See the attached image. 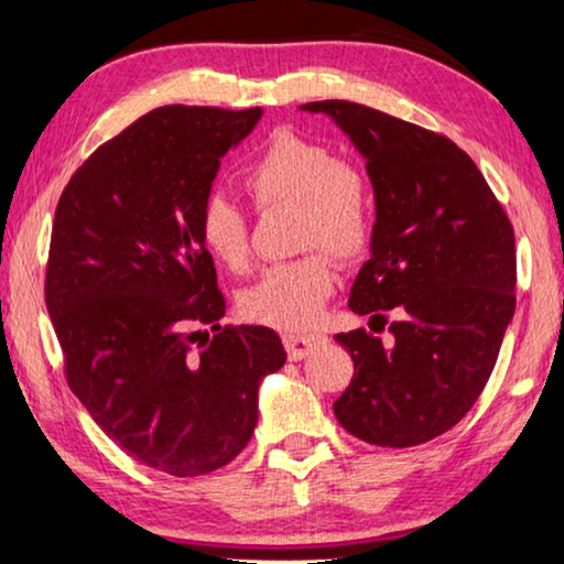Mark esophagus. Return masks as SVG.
Returning a JSON list of instances; mask_svg holds the SVG:
<instances>
[{"label":"esophagus","mask_w":564,"mask_h":564,"mask_svg":"<svg viewBox=\"0 0 564 564\" xmlns=\"http://www.w3.org/2000/svg\"><path fill=\"white\" fill-rule=\"evenodd\" d=\"M326 341L328 338L321 334H284V349H288V357L292 361L305 359L307 354L318 349V346H323Z\"/></svg>","instance_id":"esophagus-1"}]
</instances>
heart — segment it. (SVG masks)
<instances>
[{
  "mask_svg": "<svg viewBox=\"0 0 564 564\" xmlns=\"http://www.w3.org/2000/svg\"><path fill=\"white\" fill-rule=\"evenodd\" d=\"M243 184L259 207H300V241L323 246L338 259H354L372 241L375 213L367 184L323 143L280 133L246 169ZM199 241L228 272H243L251 259L249 218L228 197L213 195L199 210ZM336 288L326 253L282 261L264 269L243 290L241 311L251 321L282 330H305Z\"/></svg>",
  "mask_w": 564,
  "mask_h": 564,
  "instance_id": "obj_1",
  "label": "heart"
}]
</instances>
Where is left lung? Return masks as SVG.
I'll return each mask as SVG.
<instances>
[{"instance_id": "1", "label": "left lung", "mask_w": 564, "mask_h": 564, "mask_svg": "<svg viewBox=\"0 0 564 564\" xmlns=\"http://www.w3.org/2000/svg\"><path fill=\"white\" fill-rule=\"evenodd\" d=\"M326 115L367 161L375 189L369 259L349 307L384 326L338 334L354 377L334 413L351 436L415 446L465 419L496 367L516 311L513 228L459 145L367 105L326 99L300 107Z\"/></svg>"}]
</instances>
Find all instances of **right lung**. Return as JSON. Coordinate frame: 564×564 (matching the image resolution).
I'll list each match as a JSON object with an SVG mask.
<instances>
[{
	"label": "right lung",
	"mask_w": 564,
	"mask_h": 564,
	"mask_svg": "<svg viewBox=\"0 0 564 564\" xmlns=\"http://www.w3.org/2000/svg\"><path fill=\"white\" fill-rule=\"evenodd\" d=\"M261 115L151 110L76 169L53 218L45 305L68 384L122 452L174 477L238 457L261 380L288 361L272 328H220L226 297L197 228L220 159Z\"/></svg>",
	"instance_id": "right-lung-1"
}]
</instances>
